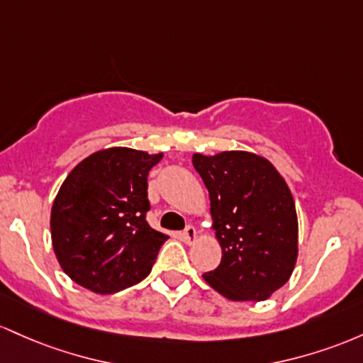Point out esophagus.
<instances>
[{"label": "esophagus", "mask_w": 363, "mask_h": 363, "mask_svg": "<svg viewBox=\"0 0 363 363\" xmlns=\"http://www.w3.org/2000/svg\"><path fill=\"white\" fill-rule=\"evenodd\" d=\"M183 240H185V243L192 245L195 240H197V230H195V226L189 225L183 230Z\"/></svg>", "instance_id": "esophagus-1"}]
</instances>
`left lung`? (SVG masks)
<instances>
[{
    "label": "left lung",
    "instance_id": "left-lung-1",
    "mask_svg": "<svg viewBox=\"0 0 363 363\" xmlns=\"http://www.w3.org/2000/svg\"><path fill=\"white\" fill-rule=\"evenodd\" d=\"M209 190L211 218L223 257L202 278L235 302H260L279 290L298 257V219L279 171L259 154H194Z\"/></svg>",
    "mask_w": 363,
    "mask_h": 363
}]
</instances>
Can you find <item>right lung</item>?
<instances>
[{"label":"right lung","mask_w":363,"mask_h":363,"mask_svg":"<svg viewBox=\"0 0 363 363\" xmlns=\"http://www.w3.org/2000/svg\"><path fill=\"white\" fill-rule=\"evenodd\" d=\"M162 152L97 150L65 178L51 209V240L61 269L99 295L140 283L169 238L145 221L147 177Z\"/></svg>","instance_id":"1"}]
</instances>
